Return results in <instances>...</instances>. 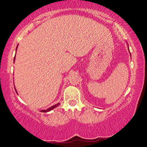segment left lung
<instances>
[{
  "mask_svg": "<svg viewBox=\"0 0 147 147\" xmlns=\"http://www.w3.org/2000/svg\"><path fill=\"white\" fill-rule=\"evenodd\" d=\"M129 52H130V51H129Z\"/></svg>",
  "mask_w": 147,
  "mask_h": 147,
  "instance_id": "obj_1",
  "label": "left lung"
}]
</instances>
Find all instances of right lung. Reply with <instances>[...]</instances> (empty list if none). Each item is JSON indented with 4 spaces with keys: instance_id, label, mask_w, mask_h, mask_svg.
Returning a JSON list of instances; mask_svg holds the SVG:
<instances>
[{
    "instance_id": "obj_1",
    "label": "right lung",
    "mask_w": 147,
    "mask_h": 147,
    "mask_svg": "<svg viewBox=\"0 0 147 147\" xmlns=\"http://www.w3.org/2000/svg\"><path fill=\"white\" fill-rule=\"evenodd\" d=\"M17 47H18V45H17ZM17 49H16V51H17ZM15 57H14V62H15ZM15 91H16V92H17V90H16V89L15 88ZM60 104V103H57V104H55V105H53V106H51V107H50V108H47V110H41V111L42 112H49V111H51V110H53V109H54V108H56L57 107V106H58Z\"/></svg>"
}]
</instances>
